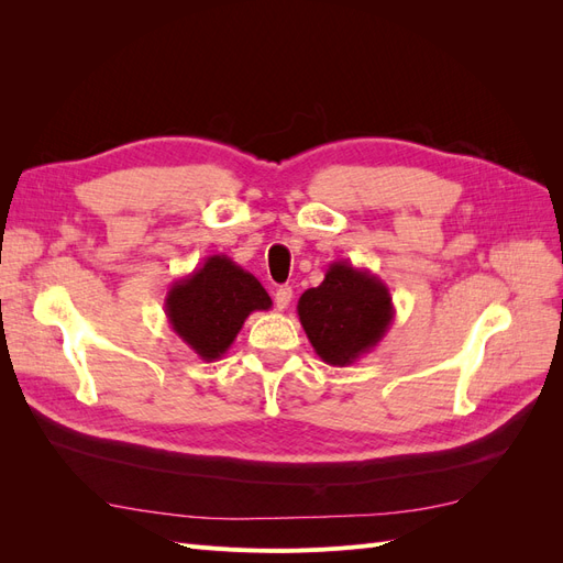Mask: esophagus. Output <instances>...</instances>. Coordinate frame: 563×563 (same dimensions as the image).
Instances as JSON below:
<instances>
[{"label":"esophagus","instance_id":"esophagus-1","mask_svg":"<svg viewBox=\"0 0 563 563\" xmlns=\"http://www.w3.org/2000/svg\"><path fill=\"white\" fill-rule=\"evenodd\" d=\"M291 298H294V288H291V286H279L277 291H275V305H277V310H286L288 302H291Z\"/></svg>","mask_w":563,"mask_h":563}]
</instances>
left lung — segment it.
Segmentation results:
<instances>
[{
    "instance_id": "obj_1",
    "label": "left lung",
    "mask_w": 563,
    "mask_h": 563,
    "mask_svg": "<svg viewBox=\"0 0 563 563\" xmlns=\"http://www.w3.org/2000/svg\"><path fill=\"white\" fill-rule=\"evenodd\" d=\"M298 319L321 362L350 366L385 338L395 305L380 277L335 261L323 282L300 296Z\"/></svg>"
}]
</instances>
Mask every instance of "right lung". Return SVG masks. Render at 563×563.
<instances>
[{
  "instance_id": "obj_1",
  "label": "right lung",
  "mask_w": 563,
  "mask_h": 563,
  "mask_svg": "<svg viewBox=\"0 0 563 563\" xmlns=\"http://www.w3.org/2000/svg\"><path fill=\"white\" fill-rule=\"evenodd\" d=\"M263 284L228 255H209L190 275L172 284L164 300L174 333L201 362L223 356L255 310H269Z\"/></svg>"
}]
</instances>
